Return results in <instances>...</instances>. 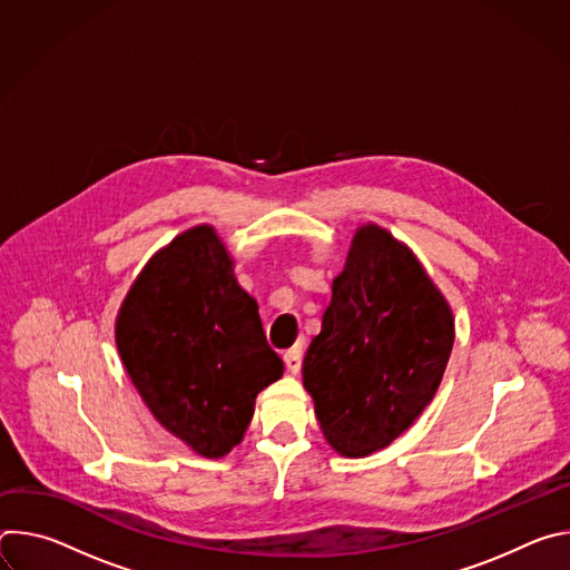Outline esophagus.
Instances as JSON below:
<instances>
[{
    "mask_svg": "<svg viewBox=\"0 0 570 570\" xmlns=\"http://www.w3.org/2000/svg\"><path fill=\"white\" fill-rule=\"evenodd\" d=\"M284 363H286V367H288L291 374H297L299 367H302V347L288 350V352L284 354Z\"/></svg>",
    "mask_w": 570,
    "mask_h": 570,
    "instance_id": "34e87169",
    "label": "esophagus"
}]
</instances>
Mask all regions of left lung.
<instances>
[{
	"mask_svg": "<svg viewBox=\"0 0 570 570\" xmlns=\"http://www.w3.org/2000/svg\"><path fill=\"white\" fill-rule=\"evenodd\" d=\"M453 341L451 304L415 253L358 225L302 363L324 440L343 458L392 444L433 401Z\"/></svg>",
	"mask_w": 570,
	"mask_h": 570,
	"instance_id": "8db88e82",
	"label": "left lung"
}]
</instances>
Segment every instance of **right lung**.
I'll use <instances>...</instances> for the list:
<instances>
[{
  "mask_svg": "<svg viewBox=\"0 0 570 570\" xmlns=\"http://www.w3.org/2000/svg\"><path fill=\"white\" fill-rule=\"evenodd\" d=\"M115 343L150 415L203 458L240 444L257 394L284 374L257 299L207 223L148 259L119 306Z\"/></svg>",
  "mask_w": 570,
  "mask_h": 570,
  "instance_id": "right-lung-1",
  "label": "right lung"
}]
</instances>
